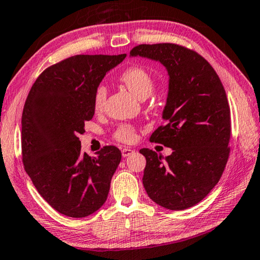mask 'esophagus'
<instances>
[{
	"instance_id": "34e87169",
	"label": "esophagus",
	"mask_w": 260,
	"mask_h": 260,
	"mask_svg": "<svg viewBox=\"0 0 260 260\" xmlns=\"http://www.w3.org/2000/svg\"><path fill=\"white\" fill-rule=\"evenodd\" d=\"M135 153V149H131V148H127V147H124L122 149V156L123 157H127L130 156L131 154Z\"/></svg>"
}]
</instances>
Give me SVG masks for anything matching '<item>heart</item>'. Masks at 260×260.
<instances>
[{"label": "heart", "mask_w": 260, "mask_h": 260, "mask_svg": "<svg viewBox=\"0 0 260 260\" xmlns=\"http://www.w3.org/2000/svg\"><path fill=\"white\" fill-rule=\"evenodd\" d=\"M121 80L126 85V88L140 100L148 98L154 89V82L152 76L142 67L134 66L127 68L121 75ZM107 98L106 86L100 84L94 90L93 93V107L97 112L104 108ZM135 130L129 125H122L115 133V138L123 143H133L135 140Z\"/></svg>", "instance_id": "obj_1"}]
</instances>
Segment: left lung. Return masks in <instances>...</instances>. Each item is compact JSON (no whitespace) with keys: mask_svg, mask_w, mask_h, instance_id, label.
I'll use <instances>...</instances> for the list:
<instances>
[{"mask_svg":"<svg viewBox=\"0 0 260 260\" xmlns=\"http://www.w3.org/2000/svg\"><path fill=\"white\" fill-rule=\"evenodd\" d=\"M131 57L161 62L169 75L162 118L151 142L172 148L163 157L143 148V184L152 201L169 210L198 204L215 187L230 155L231 112L212 66L193 50L172 43L140 44Z\"/></svg>","mask_w":260,"mask_h":260,"instance_id":"1","label":"left lung"}]
</instances>
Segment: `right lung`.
Segmentation results:
<instances>
[{
	"label": "right lung",
	"mask_w": 260,
	"mask_h": 260,
	"mask_svg": "<svg viewBox=\"0 0 260 260\" xmlns=\"http://www.w3.org/2000/svg\"><path fill=\"white\" fill-rule=\"evenodd\" d=\"M126 57L77 54L48 67L31 86L21 116V152L27 175L54 210L90 216L106 202L121 151L105 146L89 156L79 135L93 117V93Z\"/></svg>",
	"instance_id": "add662e5"
}]
</instances>
